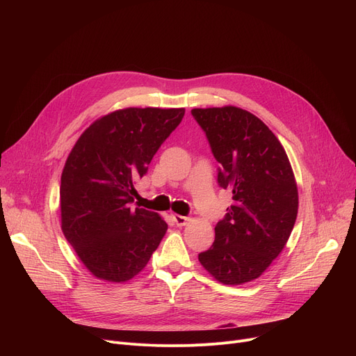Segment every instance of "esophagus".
Masks as SVG:
<instances>
[{
    "instance_id": "1",
    "label": "esophagus",
    "mask_w": 356,
    "mask_h": 356,
    "mask_svg": "<svg viewBox=\"0 0 356 356\" xmlns=\"http://www.w3.org/2000/svg\"><path fill=\"white\" fill-rule=\"evenodd\" d=\"M173 219H175V222H176V225H177V227H184V225H188L189 220H191V218H188V216H181V215H173Z\"/></svg>"
}]
</instances>
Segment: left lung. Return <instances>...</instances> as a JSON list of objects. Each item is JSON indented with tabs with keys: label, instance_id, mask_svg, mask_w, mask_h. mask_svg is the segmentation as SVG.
I'll return each instance as SVG.
<instances>
[{
	"label": "left lung",
	"instance_id": "8db88e82",
	"mask_svg": "<svg viewBox=\"0 0 356 356\" xmlns=\"http://www.w3.org/2000/svg\"><path fill=\"white\" fill-rule=\"evenodd\" d=\"M192 115L220 164L219 186L232 191L228 213L199 261L222 284L252 282L283 251L294 227L298 192L291 164L273 131L245 109L195 108Z\"/></svg>",
	"mask_w": 356,
	"mask_h": 356
}]
</instances>
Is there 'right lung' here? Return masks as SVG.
I'll return each mask as SVG.
<instances>
[{
	"label": "right lung",
	"mask_w": 356,
	"mask_h": 356,
	"mask_svg": "<svg viewBox=\"0 0 356 356\" xmlns=\"http://www.w3.org/2000/svg\"><path fill=\"white\" fill-rule=\"evenodd\" d=\"M184 108H125L92 122L65 163L62 231L83 266L99 280L124 283L157 250L164 219L131 208L134 183L180 124Z\"/></svg>",
	"instance_id": "right-lung-1"
}]
</instances>
